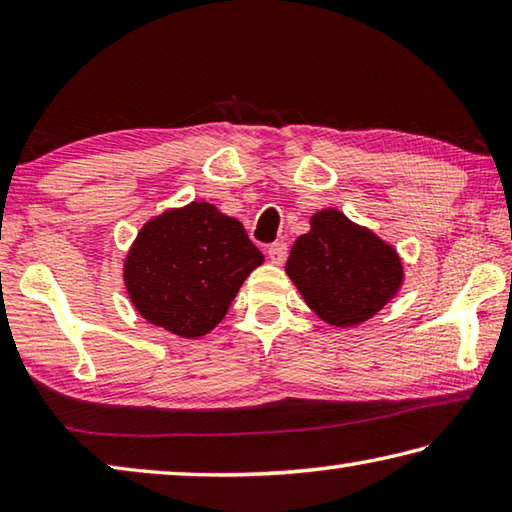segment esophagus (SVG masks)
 Instances as JSON below:
<instances>
[{"instance_id": "1", "label": "esophagus", "mask_w": 512, "mask_h": 512, "mask_svg": "<svg viewBox=\"0 0 512 512\" xmlns=\"http://www.w3.org/2000/svg\"><path fill=\"white\" fill-rule=\"evenodd\" d=\"M289 255V248L284 241H277V244L268 246V259H271L273 264H284V259Z\"/></svg>"}]
</instances>
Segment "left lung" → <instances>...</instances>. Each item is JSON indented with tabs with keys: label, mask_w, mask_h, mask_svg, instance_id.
<instances>
[{
	"label": "left lung",
	"mask_w": 512,
	"mask_h": 512,
	"mask_svg": "<svg viewBox=\"0 0 512 512\" xmlns=\"http://www.w3.org/2000/svg\"><path fill=\"white\" fill-rule=\"evenodd\" d=\"M309 225L291 246L284 271L320 320L359 325L397 296L404 264L391 244L334 207L316 212Z\"/></svg>",
	"instance_id": "obj_1"
}]
</instances>
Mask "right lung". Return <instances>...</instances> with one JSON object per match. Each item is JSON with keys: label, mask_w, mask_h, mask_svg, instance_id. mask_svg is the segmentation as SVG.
Wrapping results in <instances>:
<instances>
[{"label": "right lung", "mask_w": 512, "mask_h": 512, "mask_svg": "<svg viewBox=\"0 0 512 512\" xmlns=\"http://www.w3.org/2000/svg\"><path fill=\"white\" fill-rule=\"evenodd\" d=\"M262 264L244 225L212 203L192 201L142 225L124 259V284L144 320L198 339L221 323Z\"/></svg>", "instance_id": "obj_1"}]
</instances>
